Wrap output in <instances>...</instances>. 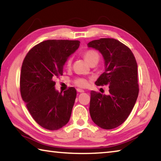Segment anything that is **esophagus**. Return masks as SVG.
<instances>
[{
  "mask_svg": "<svg viewBox=\"0 0 161 161\" xmlns=\"http://www.w3.org/2000/svg\"><path fill=\"white\" fill-rule=\"evenodd\" d=\"M77 91L78 92H80V93H82V92H84V91L83 90V89H77Z\"/></svg>",
  "mask_w": 161,
  "mask_h": 161,
  "instance_id": "1",
  "label": "esophagus"
}]
</instances>
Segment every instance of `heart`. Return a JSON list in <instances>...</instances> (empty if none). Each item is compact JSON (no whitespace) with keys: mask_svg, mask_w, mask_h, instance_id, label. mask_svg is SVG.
Returning a JSON list of instances; mask_svg holds the SVG:
<instances>
[{"mask_svg":"<svg viewBox=\"0 0 161 161\" xmlns=\"http://www.w3.org/2000/svg\"><path fill=\"white\" fill-rule=\"evenodd\" d=\"M84 58H85L86 62H88L89 64H90L92 62H94V61L99 62V54H98L96 51L88 50L84 53ZM71 62H72V59H68L67 62V67L70 66ZM75 83L76 84V85H77L78 86H80V87H85L88 85V81L84 78L77 79V80L75 81Z\"/></svg>","mask_w":161,"mask_h":161,"instance_id":"1","label":"heart"}]
</instances>
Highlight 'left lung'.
<instances>
[{
  "instance_id": "left-lung-1",
  "label": "left lung",
  "mask_w": 161,
  "mask_h": 161,
  "mask_svg": "<svg viewBox=\"0 0 161 161\" xmlns=\"http://www.w3.org/2000/svg\"><path fill=\"white\" fill-rule=\"evenodd\" d=\"M102 54L105 71L96 85H108L109 94L91 91L89 113L95 124L112 129L126 121L138 95V66L130 49L113 38H101L87 44Z\"/></svg>"
}]
</instances>
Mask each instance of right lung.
Listing matches in <instances>:
<instances>
[{
    "label": "right lung",
    "mask_w": 161,
    "mask_h": 161,
    "mask_svg": "<svg viewBox=\"0 0 161 161\" xmlns=\"http://www.w3.org/2000/svg\"><path fill=\"white\" fill-rule=\"evenodd\" d=\"M79 40H48L27 54L21 67L20 94L30 114L44 129H61L69 121L77 91L59 92L54 79L62 75L67 59L80 47Z\"/></svg>",
    "instance_id": "1"
}]
</instances>
